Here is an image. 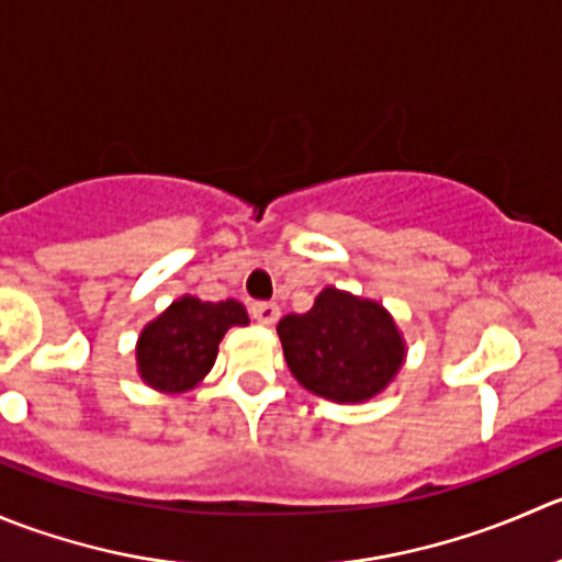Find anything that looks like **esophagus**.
<instances>
[{"label": "esophagus", "mask_w": 562, "mask_h": 562, "mask_svg": "<svg viewBox=\"0 0 562 562\" xmlns=\"http://www.w3.org/2000/svg\"><path fill=\"white\" fill-rule=\"evenodd\" d=\"M251 314H254V319L259 322V325L270 327V325H276V322H279L281 308L276 303H251Z\"/></svg>", "instance_id": "esophagus-1"}]
</instances>
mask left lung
Wrapping results in <instances>:
<instances>
[{
  "mask_svg": "<svg viewBox=\"0 0 562 562\" xmlns=\"http://www.w3.org/2000/svg\"><path fill=\"white\" fill-rule=\"evenodd\" d=\"M279 338L289 371L305 391L360 404L385 391L404 363V338L376 300L327 286L305 314H286Z\"/></svg>",
  "mask_w": 562,
  "mask_h": 562,
  "instance_id": "obj_1",
  "label": "left lung"
}]
</instances>
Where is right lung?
<instances>
[{
  "label": "right lung",
  "instance_id": "right-lung-1",
  "mask_svg": "<svg viewBox=\"0 0 562 562\" xmlns=\"http://www.w3.org/2000/svg\"><path fill=\"white\" fill-rule=\"evenodd\" d=\"M248 325L237 300L207 303L182 294L142 330L136 344L138 374L160 393H182L210 374L224 333Z\"/></svg>",
  "mask_w": 562,
  "mask_h": 562
}]
</instances>
